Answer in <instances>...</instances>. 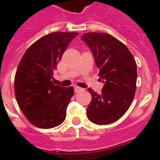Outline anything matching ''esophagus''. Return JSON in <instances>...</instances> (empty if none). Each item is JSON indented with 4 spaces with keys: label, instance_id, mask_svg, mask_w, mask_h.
Instances as JSON below:
<instances>
[{
    "label": "esophagus",
    "instance_id": "esophagus-1",
    "mask_svg": "<svg viewBox=\"0 0 160 160\" xmlns=\"http://www.w3.org/2000/svg\"><path fill=\"white\" fill-rule=\"evenodd\" d=\"M83 89L82 88H80V87H78V86H75V93H78V92H80V91H81Z\"/></svg>",
    "mask_w": 160,
    "mask_h": 160
}]
</instances>
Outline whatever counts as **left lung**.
<instances>
[{
  "label": "left lung",
  "mask_w": 160,
  "mask_h": 160,
  "mask_svg": "<svg viewBox=\"0 0 160 160\" xmlns=\"http://www.w3.org/2000/svg\"><path fill=\"white\" fill-rule=\"evenodd\" d=\"M82 40L93 52L100 80L105 82L101 94L91 89L92 99L87 117L96 124H109L120 119L134 100L137 65L129 49L114 36L105 33H85Z\"/></svg>",
  "instance_id": "obj_1"
}]
</instances>
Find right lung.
<instances>
[{
	"label": "right lung",
	"mask_w": 160,
	"mask_h": 160,
	"mask_svg": "<svg viewBox=\"0 0 160 160\" xmlns=\"http://www.w3.org/2000/svg\"><path fill=\"white\" fill-rule=\"evenodd\" d=\"M78 35L48 34L32 44L19 63L14 83L16 101L26 119L38 128L51 129L65 120L74 88L54 85V70L69 43Z\"/></svg>",
	"instance_id": "obj_1"
}]
</instances>
